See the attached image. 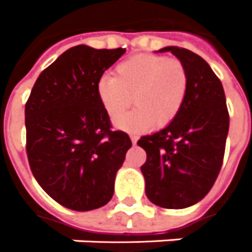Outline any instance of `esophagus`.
I'll return each instance as SVG.
<instances>
[{
	"mask_svg": "<svg viewBox=\"0 0 252 252\" xmlns=\"http://www.w3.org/2000/svg\"><path fill=\"white\" fill-rule=\"evenodd\" d=\"M130 140L133 144H137V141H138V135H134V134H130Z\"/></svg>",
	"mask_w": 252,
	"mask_h": 252,
	"instance_id": "obj_1",
	"label": "esophagus"
}]
</instances>
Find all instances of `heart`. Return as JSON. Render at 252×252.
I'll use <instances>...</instances> for the list:
<instances>
[{"label":"heart","mask_w":252,"mask_h":252,"mask_svg":"<svg viewBox=\"0 0 252 252\" xmlns=\"http://www.w3.org/2000/svg\"><path fill=\"white\" fill-rule=\"evenodd\" d=\"M189 73L179 60L158 54H140L118 63L112 76L97 83V96L112 121H118L135 100L137 108L118 122L126 131L167 126L186 100ZM135 99H133L132 97Z\"/></svg>","instance_id":"1"}]
</instances>
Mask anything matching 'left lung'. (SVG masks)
<instances>
[{
	"mask_svg": "<svg viewBox=\"0 0 252 252\" xmlns=\"http://www.w3.org/2000/svg\"><path fill=\"white\" fill-rule=\"evenodd\" d=\"M186 66L189 89L182 110L167 127L141 137L146 152L141 171L149 201L165 209L199 202L220 174L229 114L220 78L208 62L190 50L164 47Z\"/></svg>",
	"mask_w": 252,
	"mask_h": 252,
	"instance_id": "1",
	"label": "left lung"
}]
</instances>
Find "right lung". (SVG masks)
<instances>
[{"label":"right lung","instance_id":"right-lung-1","mask_svg":"<svg viewBox=\"0 0 252 252\" xmlns=\"http://www.w3.org/2000/svg\"><path fill=\"white\" fill-rule=\"evenodd\" d=\"M125 49L74 46L39 74L26 103V151L37 183L72 210L104 206L117 171L131 148L112 130L97 96V83Z\"/></svg>","mask_w":252,"mask_h":252}]
</instances>
